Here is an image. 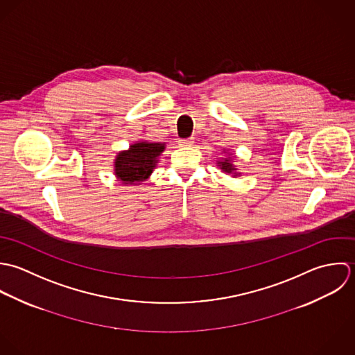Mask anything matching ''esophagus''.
Segmentation results:
<instances>
[{
	"label": "esophagus",
	"mask_w": 355,
	"mask_h": 355,
	"mask_svg": "<svg viewBox=\"0 0 355 355\" xmlns=\"http://www.w3.org/2000/svg\"><path fill=\"white\" fill-rule=\"evenodd\" d=\"M193 144V139H184V140H180V145L181 146H191Z\"/></svg>",
	"instance_id": "1"
}]
</instances>
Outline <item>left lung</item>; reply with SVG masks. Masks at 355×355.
Wrapping results in <instances>:
<instances>
[{
  "label": "left lung",
  "instance_id": "1",
  "mask_svg": "<svg viewBox=\"0 0 355 355\" xmlns=\"http://www.w3.org/2000/svg\"><path fill=\"white\" fill-rule=\"evenodd\" d=\"M222 153L225 155L223 157L218 159L216 160V166L220 168V171L223 173H227V174H232V177H240L241 173L237 170V166L234 164V160H236V155L233 152H229V150H222Z\"/></svg>",
  "mask_w": 355,
  "mask_h": 355
}]
</instances>
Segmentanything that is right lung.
<instances>
[{
    "label": "right lung",
    "instance_id": "1",
    "mask_svg": "<svg viewBox=\"0 0 355 355\" xmlns=\"http://www.w3.org/2000/svg\"><path fill=\"white\" fill-rule=\"evenodd\" d=\"M166 149L164 142L136 141L114 159V174L123 185H141L153 173L159 156Z\"/></svg>",
    "mask_w": 355,
    "mask_h": 355
}]
</instances>
